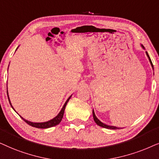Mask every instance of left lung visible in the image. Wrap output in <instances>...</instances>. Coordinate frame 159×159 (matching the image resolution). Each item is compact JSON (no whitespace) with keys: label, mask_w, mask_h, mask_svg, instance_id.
<instances>
[{"label":"left lung","mask_w":159,"mask_h":159,"mask_svg":"<svg viewBox=\"0 0 159 159\" xmlns=\"http://www.w3.org/2000/svg\"><path fill=\"white\" fill-rule=\"evenodd\" d=\"M141 47L143 48V49H145V47H144L143 45H142V44H141ZM145 53H146V55H147L148 58L150 63H151L152 68H153V63H152V62H151V58H150V57H149L148 54V52H145ZM92 114H93V118H94V121H95V123H96V124H97V125H98V126H102V127H103V128L110 129H120L119 127H116V126H114L107 125V124H104V123H103V122H102L101 120H99L98 119V118H97V117L96 116V115H95L94 111V109H93V111H92Z\"/></svg>","instance_id":"left-lung-1"}]
</instances>
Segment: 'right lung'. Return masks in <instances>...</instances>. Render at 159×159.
<instances>
[{"label": "right lung", "mask_w": 159, "mask_h": 159, "mask_svg": "<svg viewBox=\"0 0 159 159\" xmlns=\"http://www.w3.org/2000/svg\"><path fill=\"white\" fill-rule=\"evenodd\" d=\"M19 48V46H18L17 48H16V51L17 50V48ZM8 66H9V65H8ZM7 95H8V101H9V103H10L11 106V107H12V108H13L14 111H15L16 113H17L18 115L20 116V117L22 118V119L25 120V122L27 123V124H28L29 125H30V126H33V127H35V128H39V129H47V128H50V127H52V126H57V124H60V123L61 122V120H62V118H63V115H64V112H65V107H66V105H67V102H68L69 99H70V98H71V97H72V95H70V97H68V99H67V100H66V102H65V104H64V105H63L62 108L61 109V111H60V113H58V115H57V116H55V117H54V118H52V119H51V120H48V121H46V122H39V123H37V122H32V121H30V120H27L25 119V118H24L23 117H22V116H21L20 115V114H19V113H17V112H16V111H15V109L14 108V107L12 106L11 103L10 99H9V96H8V90H7Z\"/></svg>", "instance_id": "1"}]
</instances>
